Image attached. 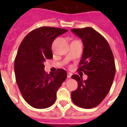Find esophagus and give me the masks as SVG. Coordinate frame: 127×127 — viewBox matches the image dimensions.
<instances>
[{
	"instance_id": "obj_1",
	"label": "esophagus",
	"mask_w": 127,
	"mask_h": 127,
	"mask_svg": "<svg viewBox=\"0 0 127 127\" xmlns=\"http://www.w3.org/2000/svg\"><path fill=\"white\" fill-rule=\"evenodd\" d=\"M72 76V74L70 72H67V78H70Z\"/></svg>"
}]
</instances>
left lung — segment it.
I'll use <instances>...</instances> for the list:
<instances>
[{
    "instance_id": "8db88e82",
    "label": "left lung",
    "mask_w": 127,
    "mask_h": 127,
    "mask_svg": "<svg viewBox=\"0 0 127 127\" xmlns=\"http://www.w3.org/2000/svg\"><path fill=\"white\" fill-rule=\"evenodd\" d=\"M71 31L82 40L84 47L78 71L88 76L86 80L77 74L72 76L78 82L77 89L71 93L72 100L80 107L93 108L104 99L112 86L114 57L108 42L94 29L87 27Z\"/></svg>"
}]
</instances>
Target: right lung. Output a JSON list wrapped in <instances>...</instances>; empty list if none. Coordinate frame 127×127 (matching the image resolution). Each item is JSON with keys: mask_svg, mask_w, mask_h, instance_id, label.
<instances>
[{"mask_svg": "<svg viewBox=\"0 0 127 127\" xmlns=\"http://www.w3.org/2000/svg\"><path fill=\"white\" fill-rule=\"evenodd\" d=\"M67 31L47 26L39 28L29 33L19 47L14 61L16 80L25 101L34 108L51 106L58 89L67 77L64 69L59 68L50 74L44 70L46 60L53 58V41Z\"/></svg>", "mask_w": 127, "mask_h": 127, "instance_id": "obj_1", "label": "right lung"}]
</instances>
